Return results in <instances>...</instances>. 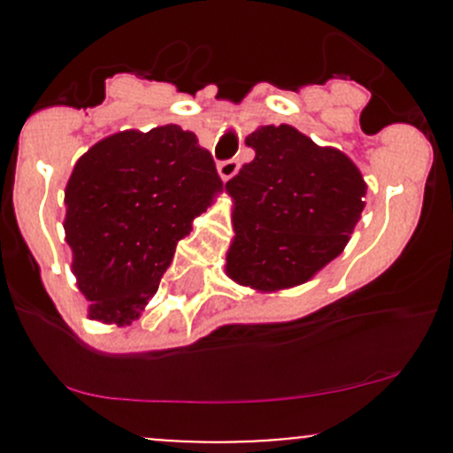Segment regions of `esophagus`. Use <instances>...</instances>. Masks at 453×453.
<instances>
[{
  "instance_id": "1",
  "label": "esophagus",
  "mask_w": 453,
  "mask_h": 453,
  "mask_svg": "<svg viewBox=\"0 0 453 453\" xmlns=\"http://www.w3.org/2000/svg\"><path fill=\"white\" fill-rule=\"evenodd\" d=\"M217 171L221 175V180H230V177H234L239 173V159H223V162L217 164Z\"/></svg>"
}]
</instances>
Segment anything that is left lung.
<instances>
[{
    "label": "left lung",
    "mask_w": 453,
    "mask_h": 453,
    "mask_svg": "<svg viewBox=\"0 0 453 453\" xmlns=\"http://www.w3.org/2000/svg\"><path fill=\"white\" fill-rule=\"evenodd\" d=\"M245 142L256 157L226 184L236 232L227 276L260 291L303 285L349 243L364 210L362 173L289 125L260 127Z\"/></svg>",
    "instance_id": "1"
}]
</instances>
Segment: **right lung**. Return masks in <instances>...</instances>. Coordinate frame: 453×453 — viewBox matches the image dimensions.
I'll return each instance as SVG.
<instances>
[{
    "mask_svg": "<svg viewBox=\"0 0 453 453\" xmlns=\"http://www.w3.org/2000/svg\"><path fill=\"white\" fill-rule=\"evenodd\" d=\"M221 188L210 150L177 125L122 131L91 146L65 188V241L89 318H138L177 243Z\"/></svg>",
    "mask_w": 453,
    "mask_h": 453,
    "instance_id": "add662e5",
    "label": "right lung"
}]
</instances>
